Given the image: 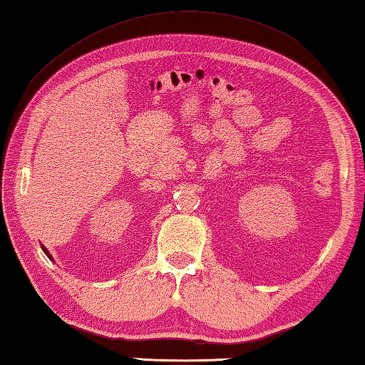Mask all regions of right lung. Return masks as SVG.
<instances>
[{
    "label": "right lung",
    "instance_id": "1",
    "mask_svg": "<svg viewBox=\"0 0 365 365\" xmlns=\"http://www.w3.org/2000/svg\"><path fill=\"white\" fill-rule=\"evenodd\" d=\"M41 248H43V246H41ZM43 251H45V252H46V256H48V257H49V259H51V256H49V252H48V251H46V248H43Z\"/></svg>",
    "mask_w": 365,
    "mask_h": 365
}]
</instances>
